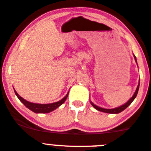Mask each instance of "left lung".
<instances>
[{
  "instance_id": "left-lung-1",
  "label": "left lung",
  "mask_w": 151,
  "mask_h": 151,
  "mask_svg": "<svg viewBox=\"0 0 151 151\" xmlns=\"http://www.w3.org/2000/svg\"><path fill=\"white\" fill-rule=\"evenodd\" d=\"M134 56H135V55H134ZM135 61H136V58H135ZM139 83H138V86H137L136 91H135V92L134 93V95H133L131 99H130L129 100V101L126 103V104H124L123 105L120 106V107H118V108H113V109H105V108H100V107H98V106H96V104H94L92 102H91V104H92V105L93 106V107H94L96 110H98V111H101V112L108 113V114H119V113H120L121 111H124V110L126 109V108H127V107H128V106L132 102L133 100L135 99L137 94H138V89H139Z\"/></svg>"
}]
</instances>
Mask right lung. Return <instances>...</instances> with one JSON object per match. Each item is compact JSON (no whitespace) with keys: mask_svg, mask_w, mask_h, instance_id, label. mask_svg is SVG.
<instances>
[{"mask_svg":"<svg viewBox=\"0 0 151 151\" xmlns=\"http://www.w3.org/2000/svg\"><path fill=\"white\" fill-rule=\"evenodd\" d=\"M14 92L15 93H16V96L18 97V99H19L23 104H24V105H25L26 108H28V109H30L31 111H33V112L37 113V114H46V113H50L51 112V111H54V110L56 109L57 108H59V106L62 105V104L65 101V100L68 98V94H67L65 96V98H63L62 100L57 101V102L52 103V104H42L29 102V101H26V100H25L24 99H22V98L16 92V90H14Z\"/></svg>","mask_w":151,"mask_h":151,"instance_id":"1","label":"right lung"}]
</instances>
